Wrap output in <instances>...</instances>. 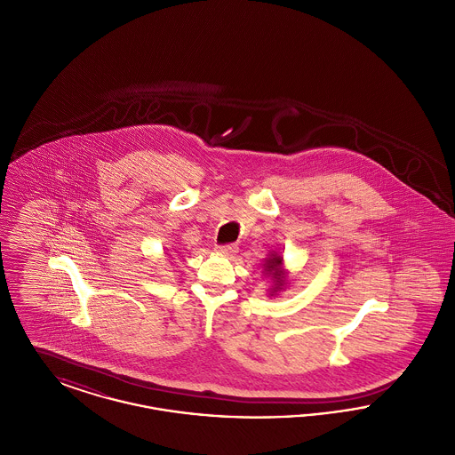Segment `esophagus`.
<instances>
[{
  "mask_svg": "<svg viewBox=\"0 0 455 455\" xmlns=\"http://www.w3.org/2000/svg\"><path fill=\"white\" fill-rule=\"evenodd\" d=\"M218 252L227 256V258H234L238 252V247L235 243H228V245H218Z\"/></svg>",
  "mask_w": 455,
  "mask_h": 455,
  "instance_id": "34e87169",
  "label": "esophagus"
}]
</instances>
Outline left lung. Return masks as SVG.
Segmentation results:
<instances>
[{
  "label": "left lung",
  "instance_id": "left-lung-1",
  "mask_svg": "<svg viewBox=\"0 0 455 455\" xmlns=\"http://www.w3.org/2000/svg\"><path fill=\"white\" fill-rule=\"evenodd\" d=\"M282 266L283 258L280 254H276V252H273V254L266 259L264 273L271 276L273 284H275V286L271 288V293H269V295H276L278 291H282L283 288H284V284H286V271L283 269Z\"/></svg>",
  "mask_w": 455,
  "mask_h": 455
}]
</instances>
